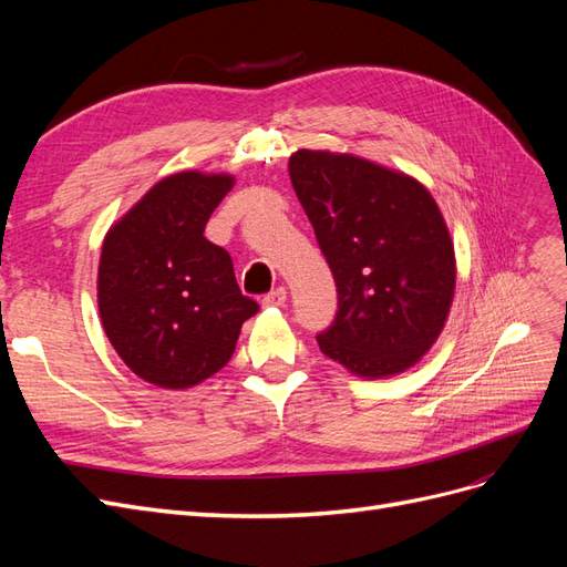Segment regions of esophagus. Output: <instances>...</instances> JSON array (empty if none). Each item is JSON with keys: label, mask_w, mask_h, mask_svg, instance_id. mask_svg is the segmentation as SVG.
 Segmentation results:
<instances>
[{"label": "esophagus", "mask_w": 567, "mask_h": 567, "mask_svg": "<svg viewBox=\"0 0 567 567\" xmlns=\"http://www.w3.org/2000/svg\"><path fill=\"white\" fill-rule=\"evenodd\" d=\"M286 288L281 286V288H274L271 293H267L265 298H262V305L265 307H284L286 305Z\"/></svg>", "instance_id": "esophagus-1"}]
</instances>
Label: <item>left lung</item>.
I'll return each instance as SVG.
<instances>
[{
  "mask_svg": "<svg viewBox=\"0 0 567 567\" xmlns=\"http://www.w3.org/2000/svg\"><path fill=\"white\" fill-rule=\"evenodd\" d=\"M302 210L338 286L321 352L359 379L421 362L447 323L454 241L435 198L400 169L352 153L300 148L288 161Z\"/></svg>",
  "mask_w": 567,
  "mask_h": 567,
  "instance_id": "left-lung-1",
  "label": "left lung"
}]
</instances>
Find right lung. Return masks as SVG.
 I'll use <instances>...</instances> for the list:
<instances>
[{"label": "right lung", "mask_w": 567, "mask_h": 567, "mask_svg": "<svg viewBox=\"0 0 567 567\" xmlns=\"http://www.w3.org/2000/svg\"><path fill=\"white\" fill-rule=\"evenodd\" d=\"M227 173L167 175L106 231L96 300L113 350L142 381L188 390L225 367L257 315L225 248L203 236Z\"/></svg>", "instance_id": "add662e5"}]
</instances>
